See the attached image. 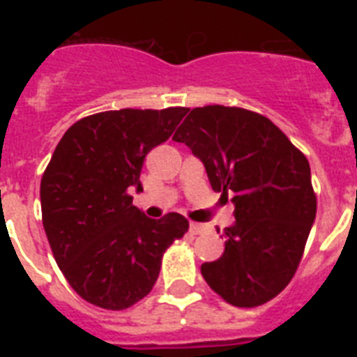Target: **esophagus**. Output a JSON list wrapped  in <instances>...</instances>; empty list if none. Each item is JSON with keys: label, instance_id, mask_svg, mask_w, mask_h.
Wrapping results in <instances>:
<instances>
[{"label": "esophagus", "instance_id": "34e87169", "mask_svg": "<svg viewBox=\"0 0 357 357\" xmlns=\"http://www.w3.org/2000/svg\"><path fill=\"white\" fill-rule=\"evenodd\" d=\"M189 229H190V234H192V235H200V234H204V231H206V229H207V226H206V224L190 222Z\"/></svg>", "mask_w": 357, "mask_h": 357}]
</instances>
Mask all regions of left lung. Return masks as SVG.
Wrapping results in <instances>:
<instances>
[{
    "mask_svg": "<svg viewBox=\"0 0 357 357\" xmlns=\"http://www.w3.org/2000/svg\"><path fill=\"white\" fill-rule=\"evenodd\" d=\"M172 140L204 162L215 192H234L224 254L202 276L228 304H265L293 280L315 222L310 162L266 116L241 107L192 109Z\"/></svg>",
    "mask_w": 357,
    "mask_h": 357,
    "instance_id": "8db88e82",
    "label": "left lung"
}]
</instances>
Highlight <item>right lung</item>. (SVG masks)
I'll use <instances>...</instances> for the list:
<instances>
[{
	"label": "right lung",
	"mask_w": 357,
	"mask_h": 357,
	"mask_svg": "<svg viewBox=\"0 0 357 357\" xmlns=\"http://www.w3.org/2000/svg\"><path fill=\"white\" fill-rule=\"evenodd\" d=\"M187 109H120L77 120L63 135L40 181L44 231L75 293L103 310L131 307L150 293L162 254L189 229L168 213L133 206L144 157L174 133Z\"/></svg>",
	"instance_id": "1"
}]
</instances>
